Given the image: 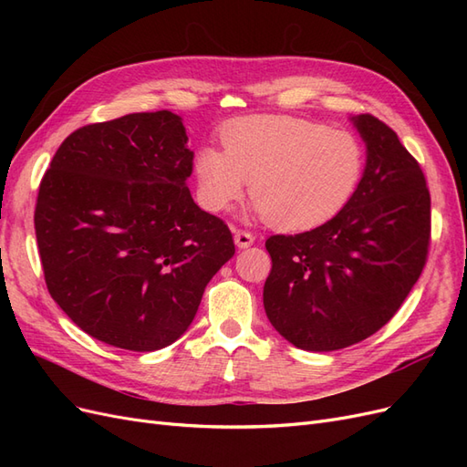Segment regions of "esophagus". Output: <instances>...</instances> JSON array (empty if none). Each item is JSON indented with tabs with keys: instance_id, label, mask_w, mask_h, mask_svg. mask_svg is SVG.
<instances>
[{
	"instance_id": "1",
	"label": "esophagus",
	"mask_w": 467,
	"mask_h": 467,
	"mask_svg": "<svg viewBox=\"0 0 467 467\" xmlns=\"http://www.w3.org/2000/svg\"><path fill=\"white\" fill-rule=\"evenodd\" d=\"M234 239H235V245L239 249H245V247H251L253 244H255V235H253L251 232H245V230H235Z\"/></svg>"
}]
</instances>
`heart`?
<instances>
[{
	"instance_id": "obj_1",
	"label": "heart",
	"mask_w": 467,
	"mask_h": 467,
	"mask_svg": "<svg viewBox=\"0 0 467 467\" xmlns=\"http://www.w3.org/2000/svg\"><path fill=\"white\" fill-rule=\"evenodd\" d=\"M223 151H196V199L212 214L244 199L282 232H307L341 214L358 191L366 151L341 129L296 117H245L222 129Z\"/></svg>"
}]
</instances>
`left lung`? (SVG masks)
I'll list each match as a JSON object with an SVG mask.
<instances>
[{"mask_svg": "<svg viewBox=\"0 0 467 467\" xmlns=\"http://www.w3.org/2000/svg\"><path fill=\"white\" fill-rule=\"evenodd\" d=\"M366 142L358 191L341 214L296 235H271L263 304L294 347L338 350L395 316L427 265L431 192L419 161L386 122L352 119Z\"/></svg>", "mask_w": 467, "mask_h": 467, "instance_id": "obj_1", "label": "left lung"}]
</instances>
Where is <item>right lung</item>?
I'll list each match as a JSON object with an SVG mask.
<instances>
[{
    "instance_id": "obj_1",
    "label": "right lung",
    "mask_w": 467,
    "mask_h": 467,
    "mask_svg": "<svg viewBox=\"0 0 467 467\" xmlns=\"http://www.w3.org/2000/svg\"><path fill=\"white\" fill-rule=\"evenodd\" d=\"M187 140L169 110L88 124L40 181L35 232L47 288L107 345L150 352L175 343L235 253L228 225L192 201Z\"/></svg>"
}]
</instances>
